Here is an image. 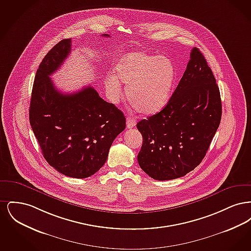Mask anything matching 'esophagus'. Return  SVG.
I'll return each mask as SVG.
<instances>
[{
	"label": "esophagus",
	"mask_w": 251,
	"mask_h": 251,
	"mask_svg": "<svg viewBox=\"0 0 251 251\" xmlns=\"http://www.w3.org/2000/svg\"><path fill=\"white\" fill-rule=\"evenodd\" d=\"M135 124H136V120H134V119H132L131 117H128L126 119V125H127L128 129L133 128L135 126Z\"/></svg>",
	"instance_id": "34e87169"
}]
</instances>
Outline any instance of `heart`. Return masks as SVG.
I'll list each match as a JSON object with an SVG mask.
<instances>
[{
    "instance_id": "heart-1",
    "label": "heart",
    "mask_w": 251,
    "mask_h": 251,
    "mask_svg": "<svg viewBox=\"0 0 251 251\" xmlns=\"http://www.w3.org/2000/svg\"><path fill=\"white\" fill-rule=\"evenodd\" d=\"M176 71L167 57L134 51L123 56L116 67V74H108L104 81L109 100L118 103L126 84V97L132 107L143 115H153L166 107L171 97Z\"/></svg>"
}]
</instances>
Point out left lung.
Wrapping results in <instances>:
<instances>
[{
  "instance_id": "1",
  "label": "left lung",
  "mask_w": 251,
  "mask_h": 251,
  "mask_svg": "<svg viewBox=\"0 0 251 251\" xmlns=\"http://www.w3.org/2000/svg\"><path fill=\"white\" fill-rule=\"evenodd\" d=\"M222 104L211 68L198 48L166 107L136 124L143 137L137 161L151 178H180L198 167L220 124Z\"/></svg>"
}]
</instances>
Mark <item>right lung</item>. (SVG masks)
Wrapping results in <instances>:
<instances>
[{
	"label": "right lung",
	"instance_id": "1",
	"mask_svg": "<svg viewBox=\"0 0 251 251\" xmlns=\"http://www.w3.org/2000/svg\"><path fill=\"white\" fill-rule=\"evenodd\" d=\"M71 50L72 39H63L40 63L32 90L29 120L49 165L68 177L84 179L104 165L112 143L126 127V119L92 86L71 94L55 87L50 76L59 69Z\"/></svg>",
	"mask_w": 251,
	"mask_h": 251
}]
</instances>
